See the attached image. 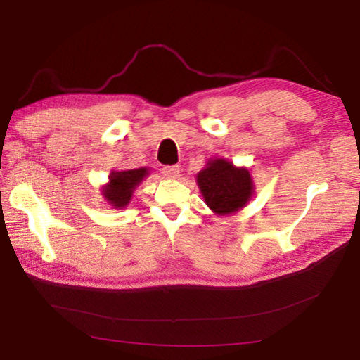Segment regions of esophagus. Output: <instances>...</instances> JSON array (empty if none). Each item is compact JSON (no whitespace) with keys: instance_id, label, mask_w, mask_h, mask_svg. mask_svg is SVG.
Masks as SVG:
<instances>
[{"instance_id":"esophagus-1","label":"esophagus","mask_w":360,"mask_h":360,"mask_svg":"<svg viewBox=\"0 0 360 360\" xmlns=\"http://www.w3.org/2000/svg\"><path fill=\"white\" fill-rule=\"evenodd\" d=\"M162 173H163V176H167V178H169V179H176V178H179L181 168L178 165H168V167L162 168Z\"/></svg>"}]
</instances>
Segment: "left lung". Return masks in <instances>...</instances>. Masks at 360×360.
I'll list each match as a JSON object with an SVG mask.
<instances>
[{"mask_svg":"<svg viewBox=\"0 0 360 360\" xmlns=\"http://www.w3.org/2000/svg\"><path fill=\"white\" fill-rule=\"evenodd\" d=\"M197 184L206 205L219 216L241 210L254 193L248 168L235 167L225 158H212L197 174Z\"/></svg>","mask_w":360,"mask_h":360,"instance_id":"1","label":"left lung"}]
</instances>
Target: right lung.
Segmentation results:
<instances>
[{
  "instance_id": "add662e5",
  "label": "right lung",
  "mask_w": 360,
  "mask_h": 360,
  "mask_svg": "<svg viewBox=\"0 0 360 360\" xmlns=\"http://www.w3.org/2000/svg\"><path fill=\"white\" fill-rule=\"evenodd\" d=\"M149 174L148 168L138 169H122V172H112L109 174V182L103 187V197L114 208H125L130 203L133 191L139 186L146 176Z\"/></svg>"
}]
</instances>
